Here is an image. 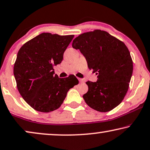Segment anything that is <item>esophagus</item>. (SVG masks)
Returning a JSON list of instances; mask_svg holds the SVG:
<instances>
[{"instance_id": "1", "label": "esophagus", "mask_w": 150, "mask_h": 150, "mask_svg": "<svg viewBox=\"0 0 150 150\" xmlns=\"http://www.w3.org/2000/svg\"><path fill=\"white\" fill-rule=\"evenodd\" d=\"M79 79V81L80 83H83V79H80V78H79V79Z\"/></svg>"}]
</instances>
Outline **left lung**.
I'll use <instances>...</instances> for the list:
<instances>
[{"mask_svg": "<svg viewBox=\"0 0 150 150\" xmlns=\"http://www.w3.org/2000/svg\"><path fill=\"white\" fill-rule=\"evenodd\" d=\"M72 47L79 50L88 68L98 75L96 82H86L88 91L83 96L86 104L100 112L112 110L129 87L133 71L129 50L123 42L100 30L78 36Z\"/></svg>", "mask_w": 150, "mask_h": 150, "instance_id": "obj_1", "label": "left lung"}]
</instances>
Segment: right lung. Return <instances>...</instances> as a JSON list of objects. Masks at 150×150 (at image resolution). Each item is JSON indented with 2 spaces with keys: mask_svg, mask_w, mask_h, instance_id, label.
<instances>
[{
  "mask_svg": "<svg viewBox=\"0 0 150 150\" xmlns=\"http://www.w3.org/2000/svg\"><path fill=\"white\" fill-rule=\"evenodd\" d=\"M73 37L43 33L19 50L13 67L17 87L24 100L36 111L47 113L58 109L69 90L79 83L73 75L59 78L53 69L62 62Z\"/></svg>",
  "mask_w": 150,
  "mask_h": 150,
  "instance_id": "obj_1",
  "label": "right lung"
}]
</instances>
